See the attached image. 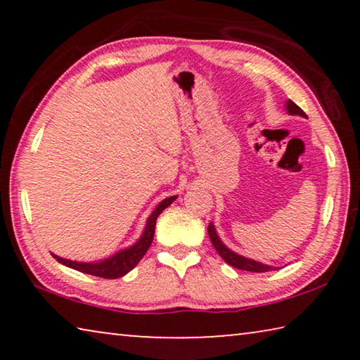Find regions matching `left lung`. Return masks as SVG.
I'll list each match as a JSON object with an SVG mask.
<instances>
[{
	"instance_id": "8db88e82",
	"label": "left lung",
	"mask_w": 360,
	"mask_h": 360,
	"mask_svg": "<svg viewBox=\"0 0 360 360\" xmlns=\"http://www.w3.org/2000/svg\"><path fill=\"white\" fill-rule=\"evenodd\" d=\"M285 111H288V114H290V115H302V117H307V114H304L302 109L298 108L295 103L290 101V100L285 101ZM208 235H210V238H211L212 246L216 248V251L219 252V255H221V257L225 262H227L229 265L238 268V270L254 271V273H264V271L275 270V266L265 265V264H262V262L248 259V257H245V255H240L238 252L231 251V249L225 246L224 243H222V240L219 238L216 227H214V224H212V222L208 225Z\"/></svg>"
}]
</instances>
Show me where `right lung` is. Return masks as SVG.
<instances>
[{"instance_id":"right-lung-1","label":"right lung","mask_w":360,"mask_h":360,"mask_svg":"<svg viewBox=\"0 0 360 360\" xmlns=\"http://www.w3.org/2000/svg\"><path fill=\"white\" fill-rule=\"evenodd\" d=\"M176 198H178V195H173V197L162 200V202L155 206V210L150 212V216L148 217V222H146V227L143 230V235L139 236L135 245H131L130 248L120 249V251L111 255V257L103 259L98 262H76V260L58 257V255L52 254L53 259H57V262H60V264L65 266H70L72 270L87 273V275H92V276H100L106 279H115V278L125 276L127 273L131 271L133 268L138 265V262L144 257V254L148 252L149 246L152 245V240H154L157 217L160 216V212L165 208H168Z\"/></svg>"}]
</instances>
